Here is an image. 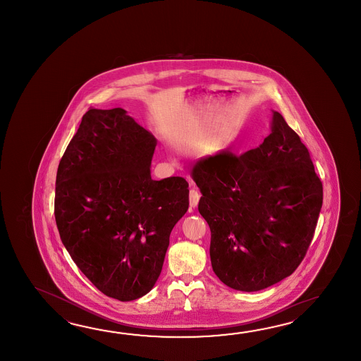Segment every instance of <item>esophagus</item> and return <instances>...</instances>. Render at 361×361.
<instances>
[{
	"instance_id": "34e87169",
	"label": "esophagus",
	"mask_w": 361,
	"mask_h": 361,
	"mask_svg": "<svg viewBox=\"0 0 361 361\" xmlns=\"http://www.w3.org/2000/svg\"><path fill=\"white\" fill-rule=\"evenodd\" d=\"M200 200V193L197 190H195V188H192L191 191H190V207H197V204H199Z\"/></svg>"
}]
</instances>
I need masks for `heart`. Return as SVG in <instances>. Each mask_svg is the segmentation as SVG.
<instances>
[{
	"label": "heart",
	"mask_w": 361,
	"mask_h": 361,
	"mask_svg": "<svg viewBox=\"0 0 361 361\" xmlns=\"http://www.w3.org/2000/svg\"><path fill=\"white\" fill-rule=\"evenodd\" d=\"M185 140H188V142H191V143H196V145H200V143H202L205 138H207V134L204 133L202 130L199 131H192V133H188V134H185Z\"/></svg>",
	"instance_id": "heart-1"
}]
</instances>
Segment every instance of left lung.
Wrapping results in <instances>:
<instances>
[{
	"label": "left lung",
	"instance_id": "left-lung-1",
	"mask_svg": "<svg viewBox=\"0 0 361 361\" xmlns=\"http://www.w3.org/2000/svg\"><path fill=\"white\" fill-rule=\"evenodd\" d=\"M269 137L241 156L200 159L191 178L210 232V261L223 284L258 292L290 276L306 255L322 205L306 146L272 111Z\"/></svg>",
	"mask_w": 361,
	"mask_h": 361
}]
</instances>
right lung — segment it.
Wrapping results in <instances>:
<instances>
[{
	"instance_id": "1",
	"label": "right lung",
	"mask_w": 361,
	"mask_h": 361,
	"mask_svg": "<svg viewBox=\"0 0 361 361\" xmlns=\"http://www.w3.org/2000/svg\"><path fill=\"white\" fill-rule=\"evenodd\" d=\"M154 148V135L123 108H92L56 173L63 245L100 292L121 302L151 292L190 205L184 178H151Z\"/></svg>"
}]
</instances>
